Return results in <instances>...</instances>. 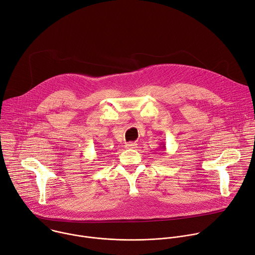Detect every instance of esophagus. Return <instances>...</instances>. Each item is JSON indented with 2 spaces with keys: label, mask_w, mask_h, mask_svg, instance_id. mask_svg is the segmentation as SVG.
Masks as SVG:
<instances>
[{
  "label": "esophagus",
  "mask_w": 255,
  "mask_h": 255,
  "mask_svg": "<svg viewBox=\"0 0 255 255\" xmlns=\"http://www.w3.org/2000/svg\"><path fill=\"white\" fill-rule=\"evenodd\" d=\"M136 145H137V143H136V142H132V141L127 143V147H128V148H135Z\"/></svg>",
  "instance_id": "obj_1"
}]
</instances>
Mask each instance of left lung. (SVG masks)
<instances>
[{
  "mask_svg": "<svg viewBox=\"0 0 255 255\" xmlns=\"http://www.w3.org/2000/svg\"><path fill=\"white\" fill-rule=\"evenodd\" d=\"M161 148H163V149L165 150V149H166V145H165V144H163V146H161Z\"/></svg>",
  "mask_w": 255,
  "mask_h": 255,
  "instance_id": "1",
  "label": "left lung"
}]
</instances>
